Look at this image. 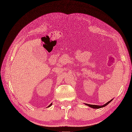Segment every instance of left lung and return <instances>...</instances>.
I'll return each instance as SVG.
<instances>
[{
  "label": "left lung",
  "instance_id": "8db88e82",
  "mask_svg": "<svg viewBox=\"0 0 132 132\" xmlns=\"http://www.w3.org/2000/svg\"><path fill=\"white\" fill-rule=\"evenodd\" d=\"M113 100V99L111 100L110 101H109V102H107L106 103H105V104H104L103 105H102V106H100V105H90V104H87V103H85V105L88 106L89 107H91V108H93V109H100V108H102V107H105L106 106H107L109 103H110Z\"/></svg>",
  "mask_w": 132,
  "mask_h": 132
}]
</instances>
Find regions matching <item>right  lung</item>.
Instances as JSON below:
<instances>
[{
  "label": "right lung",
  "mask_w": 132,
  "mask_h": 132,
  "mask_svg": "<svg viewBox=\"0 0 132 132\" xmlns=\"http://www.w3.org/2000/svg\"><path fill=\"white\" fill-rule=\"evenodd\" d=\"M52 105V103H51V104L48 106V107H50V106H51Z\"/></svg>",
  "instance_id": "right-lung-1"
}]
</instances>
